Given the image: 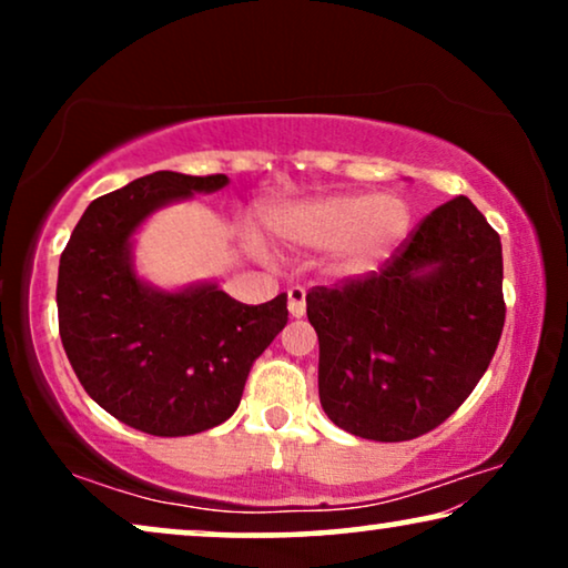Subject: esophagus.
<instances>
[{
	"mask_svg": "<svg viewBox=\"0 0 568 568\" xmlns=\"http://www.w3.org/2000/svg\"><path fill=\"white\" fill-rule=\"evenodd\" d=\"M286 297H290V315L292 317L305 315V290H302V286H292V290L286 292Z\"/></svg>",
	"mask_w": 568,
	"mask_h": 568,
	"instance_id": "obj_1",
	"label": "esophagus"
}]
</instances>
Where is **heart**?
I'll return each instance as SVG.
<instances>
[{
  "label": "heart",
  "instance_id": "obj_1",
  "mask_svg": "<svg viewBox=\"0 0 568 568\" xmlns=\"http://www.w3.org/2000/svg\"><path fill=\"white\" fill-rule=\"evenodd\" d=\"M408 222L403 199L364 193H338L268 212V227L284 245L336 247L341 266L352 271L383 261L406 235Z\"/></svg>",
  "mask_w": 568,
  "mask_h": 568
}]
</instances>
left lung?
Masks as SVG:
<instances>
[{
	"label": "left lung",
	"instance_id": "8db88e82",
	"mask_svg": "<svg viewBox=\"0 0 568 568\" xmlns=\"http://www.w3.org/2000/svg\"><path fill=\"white\" fill-rule=\"evenodd\" d=\"M501 240L468 196L426 214L383 268L307 292L317 390L354 437L406 442L473 393L504 331Z\"/></svg>",
	"mask_w": 568,
	"mask_h": 568
}]
</instances>
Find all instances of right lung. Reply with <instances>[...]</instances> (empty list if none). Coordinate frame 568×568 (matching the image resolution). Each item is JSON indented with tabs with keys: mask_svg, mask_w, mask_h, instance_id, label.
<instances>
[{
	"mask_svg": "<svg viewBox=\"0 0 568 568\" xmlns=\"http://www.w3.org/2000/svg\"><path fill=\"white\" fill-rule=\"evenodd\" d=\"M224 185L220 173L136 178L84 209L59 261V336L77 379L100 408L154 437L227 422L253 362L290 321L284 292L243 305L214 284L158 292L131 268L129 240L146 214Z\"/></svg>",
	"mask_w": 568,
	"mask_h": 568,
	"instance_id": "right-lung-1",
	"label": "right lung"
}]
</instances>
